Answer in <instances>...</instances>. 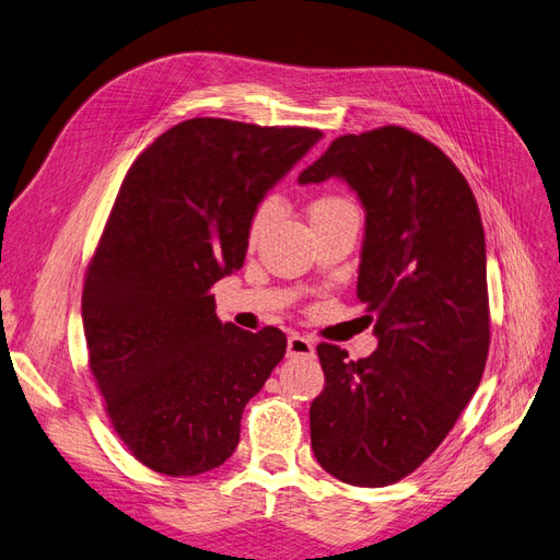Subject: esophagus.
<instances>
[{
    "label": "esophagus",
    "mask_w": 560,
    "mask_h": 560,
    "mask_svg": "<svg viewBox=\"0 0 560 560\" xmlns=\"http://www.w3.org/2000/svg\"><path fill=\"white\" fill-rule=\"evenodd\" d=\"M287 354L290 358H315V343L306 336L292 334L290 341H287Z\"/></svg>",
    "instance_id": "esophagus-1"
}]
</instances>
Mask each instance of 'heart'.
<instances>
[{"label":"heart","mask_w":560,"mask_h":560,"mask_svg":"<svg viewBox=\"0 0 560 560\" xmlns=\"http://www.w3.org/2000/svg\"><path fill=\"white\" fill-rule=\"evenodd\" d=\"M348 206H350V202L343 200V198H338V196H322L311 206V217L322 214V212H331V210H338V208H348ZM268 212H270V202H264V206H259V210L254 212L252 224H249V243H254L261 235V231L268 222Z\"/></svg>","instance_id":"heart-1"}]
</instances>
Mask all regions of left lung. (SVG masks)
<instances>
[{
  "label": "left lung",
  "mask_w": 560,
  "mask_h": 560,
  "mask_svg": "<svg viewBox=\"0 0 560 560\" xmlns=\"http://www.w3.org/2000/svg\"><path fill=\"white\" fill-rule=\"evenodd\" d=\"M329 177L366 212L358 299L378 348L352 362L317 346L325 389L311 404V444L338 481L381 488L428 460L481 383L486 238L463 173L406 128L336 138L299 184Z\"/></svg>",
  "instance_id": "1"
}]
</instances>
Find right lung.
Returning a JSON list of instances; mask_svg holds the SVG:
<instances>
[{"label":"right lung","mask_w":560,"mask_h":560,"mask_svg":"<svg viewBox=\"0 0 560 560\" xmlns=\"http://www.w3.org/2000/svg\"><path fill=\"white\" fill-rule=\"evenodd\" d=\"M319 140L313 128L191 118L130 165L81 315L112 425L149 469L196 477L226 463L245 404L284 358L280 329L219 319L210 287L243 268L259 202Z\"/></svg>","instance_id":"add662e5"}]
</instances>
